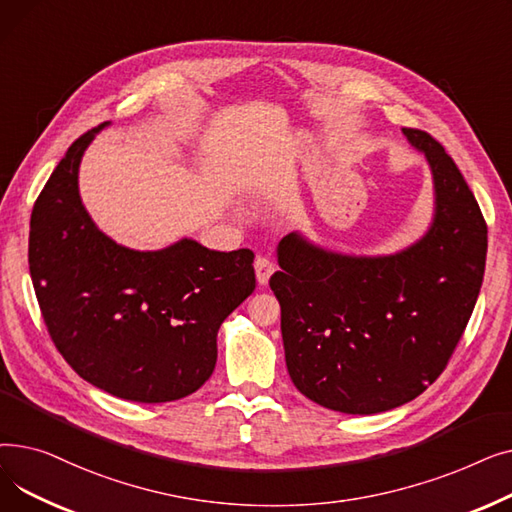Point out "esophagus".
<instances>
[{"mask_svg":"<svg viewBox=\"0 0 512 512\" xmlns=\"http://www.w3.org/2000/svg\"><path fill=\"white\" fill-rule=\"evenodd\" d=\"M276 272V265L270 257L265 255H259L255 259V274H257V282L259 284H267V280H270V276Z\"/></svg>","mask_w":512,"mask_h":512,"instance_id":"obj_1","label":"esophagus"}]
</instances>
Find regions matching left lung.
Listing matches in <instances>:
<instances>
[{
    "label": "left lung",
    "instance_id": "left-lung-1",
    "mask_svg": "<svg viewBox=\"0 0 512 512\" xmlns=\"http://www.w3.org/2000/svg\"><path fill=\"white\" fill-rule=\"evenodd\" d=\"M402 132L434 174L429 232L390 257L328 253L288 234L270 280L292 384L348 415L405 405L440 378L486 270L488 226L461 170L432 134Z\"/></svg>",
    "mask_w": 512,
    "mask_h": 512
}]
</instances>
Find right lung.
Masks as SVG:
<instances>
[{
	"instance_id": "1",
	"label": "right lung",
	"mask_w": 512,
	"mask_h": 512,
	"mask_svg": "<svg viewBox=\"0 0 512 512\" xmlns=\"http://www.w3.org/2000/svg\"><path fill=\"white\" fill-rule=\"evenodd\" d=\"M78 137L35 201L29 267L47 332L89 384L134 402L199 390L218 359L222 321L255 290L253 251H209L191 238L132 251L107 238L78 195Z\"/></svg>"
}]
</instances>
